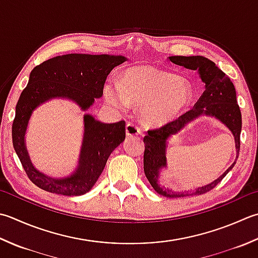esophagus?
Returning <instances> with one entry per match:
<instances>
[{
	"mask_svg": "<svg viewBox=\"0 0 258 258\" xmlns=\"http://www.w3.org/2000/svg\"><path fill=\"white\" fill-rule=\"evenodd\" d=\"M140 134H142V130L138 125L134 123H128L126 125V135L127 136H136Z\"/></svg>",
	"mask_w": 258,
	"mask_h": 258,
	"instance_id": "34e87169",
	"label": "esophagus"
}]
</instances>
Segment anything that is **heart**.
I'll return each instance as SVG.
<instances>
[{
	"label": "heart",
	"mask_w": 258,
	"mask_h": 258,
	"mask_svg": "<svg viewBox=\"0 0 258 258\" xmlns=\"http://www.w3.org/2000/svg\"><path fill=\"white\" fill-rule=\"evenodd\" d=\"M107 102L118 109L128 103L141 107L150 125H164L182 114L192 102L194 88L188 80L152 66H134L123 72L119 83L104 87Z\"/></svg>",
	"instance_id": "1"
}]
</instances>
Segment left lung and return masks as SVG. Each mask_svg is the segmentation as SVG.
Wrapping results in <instances>:
<instances>
[{"label":"left lung","mask_w":258,"mask_h":258,"mask_svg":"<svg viewBox=\"0 0 258 258\" xmlns=\"http://www.w3.org/2000/svg\"><path fill=\"white\" fill-rule=\"evenodd\" d=\"M171 62L178 66H183L184 68L197 70L203 82L206 84V89L201 97L198 99L192 109L181 115L172 122L161 126L159 128L149 130L148 134L144 136V173L153 189L161 196L166 198H179L186 196H199L213 190L215 186L223 180L226 174L234 168L236 162L227 169L223 175L214 182L205 186H199L192 191H182L176 192L159 184L160 170L166 166V141L171 135L179 133L184 126L191 120L199 117L201 115L214 116L224 123L230 130L235 138L236 151L239 153L240 149V132H241V113L239 106L237 104L236 90L230 78L224 72L217 67L216 63L207 59L203 55H172L169 57Z\"/></svg>","instance_id":"obj_1"}]
</instances>
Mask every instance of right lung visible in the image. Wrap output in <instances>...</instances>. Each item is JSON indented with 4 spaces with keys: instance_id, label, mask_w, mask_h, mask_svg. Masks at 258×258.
Masks as SVG:
<instances>
[{
    "instance_id": "right-lung-1",
    "label": "right lung",
    "mask_w": 258,
    "mask_h": 258,
    "mask_svg": "<svg viewBox=\"0 0 258 258\" xmlns=\"http://www.w3.org/2000/svg\"><path fill=\"white\" fill-rule=\"evenodd\" d=\"M125 60L123 55L70 53L45 60L32 69L15 107L12 141L28 178L40 189L62 196L88 192L102 174L110 153L125 140V122L105 124L86 114L78 168L67 178L53 179L34 168L25 148L24 135L33 109L49 99L61 97L87 110L95 98L103 96L108 74Z\"/></svg>"
}]
</instances>
